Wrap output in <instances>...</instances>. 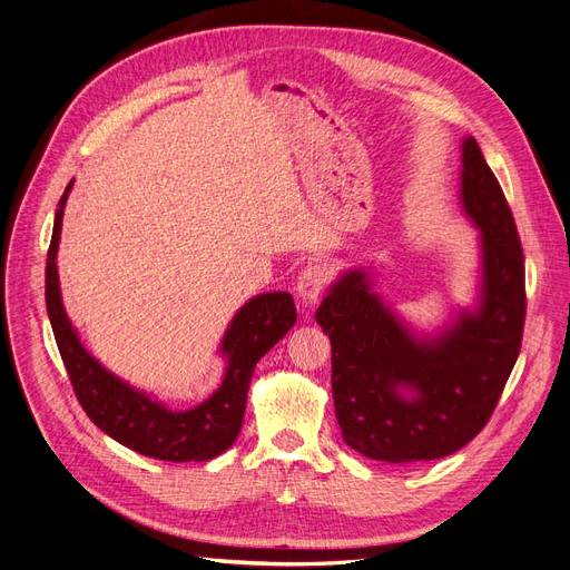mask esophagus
I'll use <instances>...</instances> for the list:
<instances>
[{
    "label": "esophagus",
    "mask_w": 570,
    "mask_h": 570,
    "mask_svg": "<svg viewBox=\"0 0 570 570\" xmlns=\"http://www.w3.org/2000/svg\"><path fill=\"white\" fill-rule=\"evenodd\" d=\"M328 282V269L326 265H320V263H309L298 277V284H296V296L301 301L303 307H315V303L320 301L322 291Z\"/></svg>",
    "instance_id": "obj_1"
}]
</instances>
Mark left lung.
<instances>
[{"label": "left lung", "instance_id": "8db88e82", "mask_svg": "<svg viewBox=\"0 0 570 570\" xmlns=\"http://www.w3.org/2000/svg\"><path fill=\"white\" fill-rule=\"evenodd\" d=\"M459 204L479 229L471 307L416 332L374 291L372 267L338 274L317 307L332 341L341 435L376 462L448 456L481 433L517 364L525 320V267L498 177L473 137L462 139Z\"/></svg>", "mask_w": 570, "mask_h": 570}]
</instances>
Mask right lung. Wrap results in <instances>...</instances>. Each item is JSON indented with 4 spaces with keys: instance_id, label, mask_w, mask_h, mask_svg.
<instances>
[{
    "instance_id": "add662e5",
    "label": "right lung",
    "mask_w": 570,
    "mask_h": 570,
    "mask_svg": "<svg viewBox=\"0 0 570 570\" xmlns=\"http://www.w3.org/2000/svg\"><path fill=\"white\" fill-rule=\"evenodd\" d=\"M72 181L66 187L47 253L45 296L47 312L61 360L82 410L95 424L120 445L163 462H208L232 448L244 424L248 383L255 364L274 343L296 324L291 293L269 291L253 296L236 309L219 341V355L227 360L219 389L191 410H170L160 400L122 381L80 343L61 301L57 255L63 227V208Z\"/></svg>"
}]
</instances>
